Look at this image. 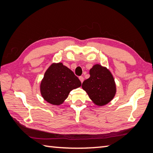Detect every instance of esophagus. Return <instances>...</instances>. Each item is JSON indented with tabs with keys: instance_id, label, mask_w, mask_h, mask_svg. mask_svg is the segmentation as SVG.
Instances as JSON below:
<instances>
[{
	"instance_id": "34e87169",
	"label": "esophagus",
	"mask_w": 153,
	"mask_h": 153,
	"mask_svg": "<svg viewBox=\"0 0 153 153\" xmlns=\"http://www.w3.org/2000/svg\"><path fill=\"white\" fill-rule=\"evenodd\" d=\"M79 80H80V82H82V83H83V80H84L83 77H82V76H80V77H79Z\"/></svg>"
}]
</instances>
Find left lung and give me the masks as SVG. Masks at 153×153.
I'll return each mask as SVG.
<instances>
[{
  "instance_id": "obj_1",
  "label": "left lung",
  "mask_w": 153,
  "mask_h": 153,
  "mask_svg": "<svg viewBox=\"0 0 153 153\" xmlns=\"http://www.w3.org/2000/svg\"><path fill=\"white\" fill-rule=\"evenodd\" d=\"M89 78L82 83L90 99L95 105L102 106L115 97L116 85L112 73L108 68L97 64L89 70Z\"/></svg>"
}]
</instances>
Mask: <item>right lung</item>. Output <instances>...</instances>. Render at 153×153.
Masks as SVG:
<instances>
[{"instance_id":"right-lung-1","label":"right lung","mask_w":153,"mask_h":153,"mask_svg":"<svg viewBox=\"0 0 153 153\" xmlns=\"http://www.w3.org/2000/svg\"><path fill=\"white\" fill-rule=\"evenodd\" d=\"M82 83L78 77L62 62L53 63L48 68L40 84L43 99L53 105H60L71 90L78 88Z\"/></svg>"}]
</instances>
